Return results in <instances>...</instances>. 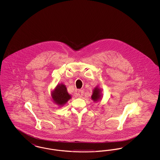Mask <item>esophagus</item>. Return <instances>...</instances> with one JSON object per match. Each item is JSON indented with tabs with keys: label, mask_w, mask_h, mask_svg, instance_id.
<instances>
[{
	"label": "esophagus",
	"mask_w": 160,
	"mask_h": 160,
	"mask_svg": "<svg viewBox=\"0 0 160 160\" xmlns=\"http://www.w3.org/2000/svg\"><path fill=\"white\" fill-rule=\"evenodd\" d=\"M84 92L83 91H82V90H79L78 91V96L79 97H83V95Z\"/></svg>",
	"instance_id": "obj_1"
}]
</instances>
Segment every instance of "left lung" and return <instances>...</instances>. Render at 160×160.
<instances>
[{
	"instance_id": "1",
	"label": "left lung",
	"mask_w": 160,
	"mask_h": 160,
	"mask_svg": "<svg viewBox=\"0 0 160 160\" xmlns=\"http://www.w3.org/2000/svg\"><path fill=\"white\" fill-rule=\"evenodd\" d=\"M102 98V89L99 88L98 86H97L94 88L92 92V95L91 96V99L94 102H98Z\"/></svg>"
}]
</instances>
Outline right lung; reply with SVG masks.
Masks as SVG:
<instances>
[{"label": "right lung", "mask_w": 160, "mask_h": 160, "mask_svg": "<svg viewBox=\"0 0 160 160\" xmlns=\"http://www.w3.org/2000/svg\"><path fill=\"white\" fill-rule=\"evenodd\" d=\"M51 97L53 102L59 107L63 106L71 98V95L67 91L66 86L62 83L58 84L52 90Z\"/></svg>", "instance_id": "add662e5"}]
</instances>
